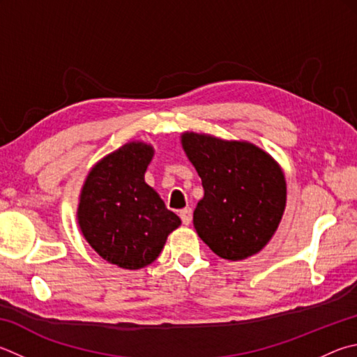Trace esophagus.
<instances>
[{
	"label": "esophagus",
	"mask_w": 357,
	"mask_h": 357,
	"mask_svg": "<svg viewBox=\"0 0 357 357\" xmlns=\"http://www.w3.org/2000/svg\"><path fill=\"white\" fill-rule=\"evenodd\" d=\"M179 217H181V220H183L184 225H190V222H192V209H190V207H184V209L179 212Z\"/></svg>",
	"instance_id": "obj_1"
}]
</instances>
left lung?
<instances>
[{
  "instance_id": "8db88e82",
  "label": "left lung",
  "mask_w": 357,
  "mask_h": 357,
  "mask_svg": "<svg viewBox=\"0 0 357 357\" xmlns=\"http://www.w3.org/2000/svg\"><path fill=\"white\" fill-rule=\"evenodd\" d=\"M181 144L204 189L193 212L201 241L228 261L256 255L273 237L286 209L281 167L250 142L184 132Z\"/></svg>"
}]
</instances>
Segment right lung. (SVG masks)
Masks as SVG:
<instances>
[{
	"label": "right lung",
	"mask_w": 357,
	"mask_h": 357,
	"mask_svg": "<svg viewBox=\"0 0 357 357\" xmlns=\"http://www.w3.org/2000/svg\"><path fill=\"white\" fill-rule=\"evenodd\" d=\"M154 150L129 142L96 162L87 174L77 204V223L98 255L126 270H139L158 259L167 237L181 225L145 172Z\"/></svg>",
	"instance_id": "add662e5"
}]
</instances>
